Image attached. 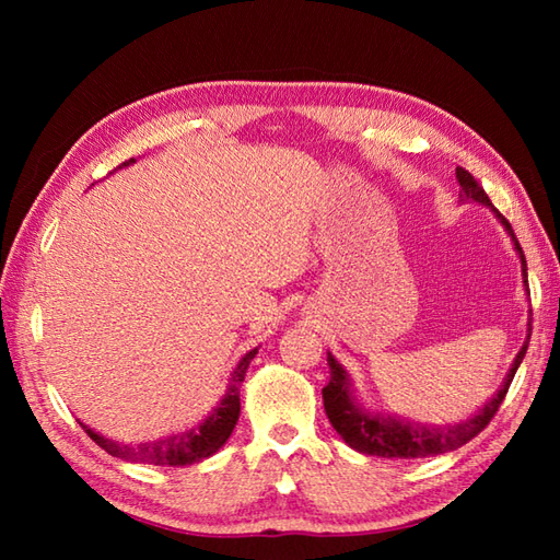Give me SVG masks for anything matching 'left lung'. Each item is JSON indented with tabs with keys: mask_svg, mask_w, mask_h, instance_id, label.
<instances>
[{
	"mask_svg": "<svg viewBox=\"0 0 560 560\" xmlns=\"http://www.w3.org/2000/svg\"><path fill=\"white\" fill-rule=\"evenodd\" d=\"M457 183L462 187L459 197L462 199H474L481 201V205L491 207L495 211V217L501 219V223L505 225V231L513 235L517 253L522 257V277H527V261L525 255H522V247L517 243V237L513 233V225L498 211L489 195L483 192V187L474 180V175L464 168H457ZM529 347V337L525 341V347L520 349L517 359L510 368V373L505 377L503 387L498 389V395H493V399L486 404V407L474 416L469 421H462L457 425H447V428H425V425H411V423H401L397 419H389V416H373L368 411H361L355 407V401L351 399L349 392V380L343 368L331 359V353H327V365H329V383L323 387V401H325V411L329 423L335 425V431L347 440V443L363 452V455H377V457H404V459H419V457H433V455H443V452L457 450L462 445H467L471 438H477L486 425L491 423L493 416L501 409V404L508 395L510 383L517 373V368L525 359Z\"/></svg>",
	"mask_w": 560,
	"mask_h": 560,
	"instance_id": "obj_1",
	"label": "left lung"
}]
</instances>
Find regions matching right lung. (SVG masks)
Here are the masks:
<instances>
[{
  "label": "right lung",
  "instance_id": "1",
  "mask_svg": "<svg viewBox=\"0 0 560 560\" xmlns=\"http://www.w3.org/2000/svg\"><path fill=\"white\" fill-rule=\"evenodd\" d=\"M132 161L135 159H129L122 165H129ZM255 353H257V349L243 355V361L237 363V368L231 375V385H229V392H225V397L221 399L219 407L213 409L209 419L199 428H192V431L168 435L163 440H153V443L122 445V443H115V440L101 438L98 433H93L89 425H81V428L89 433L91 440H96V445L108 452V455L127 459V462L156 464V467H185V464L207 459L233 433L237 416H241V385L245 380L249 361L255 359Z\"/></svg>",
  "mask_w": 560,
  "mask_h": 560
}]
</instances>
